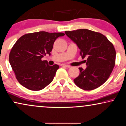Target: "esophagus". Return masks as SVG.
Instances as JSON below:
<instances>
[{"label":"esophagus","instance_id":"obj_1","mask_svg":"<svg viewBox=\"0 0 126 126\" xmlns=\"http://www.w3.org/2000/svg\"><path fill=\"white\" fill-rule=\"evenodd\" d=\"M61 66H63V67H66V68H70V66H69V65H65V64H61Z\"/></svg>","mask_w":126,"mask_h":126}]
</instances>
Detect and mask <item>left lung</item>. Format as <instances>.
I'll list each match as a JSON object with an SVG mask.
<instances>
[{"instance_id":"obj_1","label":"left lung","mask_w":126,"mask_h":126,"mask_svg":"<svg viewBox=\"0 0 126 126\" xmlns=\"http://www.w3.org/2000/svg\"><path fill=\"white\" fill-rule=\"evenodd\" d=\"M65 33L79 47L82 58L87 57V68H79L80 74L73 80L75 84L84 90L99 87L107 80L115 66L116 51L113 44L102 34L89 29Z\"/></svg>"}]
</instances>
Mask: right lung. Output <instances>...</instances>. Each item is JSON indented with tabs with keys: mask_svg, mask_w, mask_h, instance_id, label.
Instances as JSON below:
<instances>
[{
	"mask_svg": "<svg viewBox=\"0 0 126 126\" xmlns=\"http://www.w3.org/2000/svg\"><path fill=\"white\" fill-rule=\"evenodd\" d=\"M63 35L40 31L25 34L18 39L10 53L9 62L22 86L39 91L53 81L59 66H50L42 58L46 54L50 55L55 40Z\"/></svg>",
	"mask_w": 126,
	"mask_h": 126,
	"instance_id": "add662e5",
	"label": "right lung"
}]
</instances>
